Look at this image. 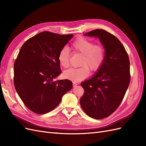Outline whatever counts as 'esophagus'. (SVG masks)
<instances>
[{
	"mask_svg": "<svg viewBox=\"0 0 146 146\" xmlns=\"http://www.w3.org/2000/svg\"><path fill=\"white\" fill-rule=\"evenodd\" d=\"M72 85H73V86L75 87V86H76L78 85V84H77V83H76V82H72Z\"/></svg>",
	"mask_w": 146,
	"mask_h": 146,
	"instance_id": "34e87169",
	"label": "esophagus"
}]
</instances>
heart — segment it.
<instances>
[{
  "label": "heart",
  "mask_w": 146,
  "mask_h": 146,
  "mask_svg": "<svg viewBox=\"0 0 146 146\" xmlns=\"http://www.w3.org/2000/svg\"><path fill=\"white\" fill-rule=\"evenodd\" d=\"M75 52L82 54L80 62L81 67L78 68H70L63 73L65 78L74 82H80L86 78L91 72H96L103 64L105 53L103 46L95 44L90 39L84 37H79L75 40L71 45ZM70 52L67 47H63L59 52L58 60L60 65L64 68H67L69 65Z\"/></svg>",
  "instance_id": "b5f03b06"
}]
</instances>
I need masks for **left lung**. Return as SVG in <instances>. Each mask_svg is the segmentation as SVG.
Masks as SVG:
<instances>
[{
	"instance_id": "1",
	"label": "left lung",
	"mask_w": 146,
	"mask_h": 146,
	"mask_svg": "<svg viewBox=\"0 0 146 146\" xmlns=\"http://www.w3.org/2000/svg\"><path fill=\"white\" fill-rule=\"evenodd\" d=\"M85 35L99 38L105 58L94 76L81 83L84 94L80 103L88 116L101 119L116 111L124 98L130 82V60L124 47L111 33L96 29Z\"/></svg>"
}]
</instances>
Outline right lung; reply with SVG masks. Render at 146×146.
Listing matches in <instances>:
<instances>
[{
	"label": "right lung",
	"instance_id": "add662e5",
	"mask_svg": "<svg viewBox=\"0 0 146 146\" xmlns=\"http://www.w3.org/2000/svg\"><path fill=\"white\" fill-rule=\"evenodd\" d=\"M72 37L42 32L22 46L14 64V85L24 105L33 113L51 111L72 89L69 80L53 79L61 73L59 52Z\"/></svg>",
	"mask_w": 146,
	"mask_h": 146
}]
</instances>
